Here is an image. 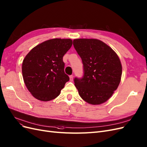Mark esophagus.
Returning a JSON list of instances; mask_svg holds the SVG:
<instances>
[{"mask_svg": "<svg viewBox=\"0 0 147 147\" xmlns=\"http://www.w3.org/2000/svg\"><path fill=\"white\" fill-rule=\"evenodd\" d=\"M69 78H70V80L71 81V82H72V81H73V78H74V76H73L72 75H70V76H69Z\"/></svg>", "mask_w": 147, "mask_h": 147, "instance_id": "34e87169", "label": "esophagus"}]
</instances>
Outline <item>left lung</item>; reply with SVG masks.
<instances>
[{
  "mask_svg": "<svg viewBox=\"0 0 147 147\" xmlns=\"http://www.w3.org/2000/svg\"><path fill=\"white\" fill-rule=\"evenodd\" d=\"M73 44L83 64V76L74 78L79 95L91 105L105 102L120 82L122 67L119 57L98 39H77Z\"/></svg>",
  "mask_w": 147,
  "mask_h": 147,
  "instance_id": "8db88e82",
  "label": "left lung"
}]
</instances>
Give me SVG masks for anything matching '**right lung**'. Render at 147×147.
Returning a JSON list of instances; mask_svg holds the SVG:
<instances>
[{"label":"right lung","instance_id":"add662e5","mask_svg":"<svg viewBox=\"0 0 147 147\" xmlns=\"http://www.w3.org/2000/svg\"><path fill=\"white\" fill-rule=\"evenodd\" d=\"M70 39H52L31 50L22 67L25 86L34 98L47 102L57 97L69 80L63 56L72 47Z\"/></svg>","mask_w":147,"mask_h":147}]
</instances>
